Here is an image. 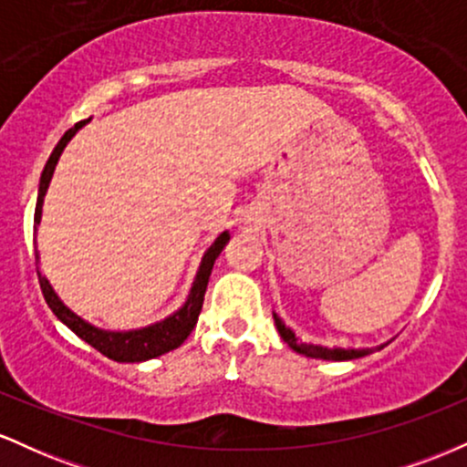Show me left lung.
<instances>
[{
  "label": "left lung",
  "instance_id": "obj_1",
  "mask_svg": "<svg viewBox=\"0 0 467 467\" xmlns=\"http://www.w3.org/2000/svg\"><path fill=\"white\" fill-rule=\"evenodd\" d=\"M275 323H276L278 334H281L283 340H285L294 351L303 353V356H307V358H320V360H336V362L356 360V358L368 356V353L384 349V347L389 345L387 342V345H379V347H375V349H337V347L336 349H327V347H320V345H305V342H298V337L294 336V331L289 329V327L283 325V320L278 318L276 314H275Z\"/></svg>",
  "mask_w": 467,
  "mask_h": 467
}]
</instances>
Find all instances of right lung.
Wrapping results in <instances>:
<instances>
[{
    "mask_svg": "<svg viewBox=\"0 0 467 467\" xmlns=\"http://www.w3.org/2000/svg\"><path fill=\"white\" fill-rule=\"evenodd\" d=\"M88 120H80L72 130L66 131V136L58 140V144L52 151L50 160H47L44 173H41V184H39V197H36V208H35V226L41 222V206H44V197L47 186H50L52 173H55V166L61 158L63 149L66 144L72 140V136L77 133L80 127L85 125ZM230 234L222 233L215 239V244L206 250L203 254L200 272H197L195 283H192L189 301L184 303V307L180 312H175L173 316L162 320V323H155L151 327H144V329H136V331H103L99 327L85 323L80 316L74 312H69L66 305L61 303V298L57 296L55 289H52L47 278L41 275V270H36V276H39V285L41 292H44V298L47 303V307L55 312V316L61 320L63 325H67L69 329L77 334L80 340H85L88 345H92L96 351H100L103 356L109 358L114 362H142V360H151V358L162 356V353H169L173 349H178L182 342L191 336V331L195 329L197 318H200L202 305H203V294H206L208 287V278H211L213 265H215V259L222 254L223 245L228 244ZM39 259V254H36Z\"/></svg>",
    "mask_w": 467,
    "mask_h": 467,
    "instance_id": "1",
    "label": "right lung"
}]
</instances>
